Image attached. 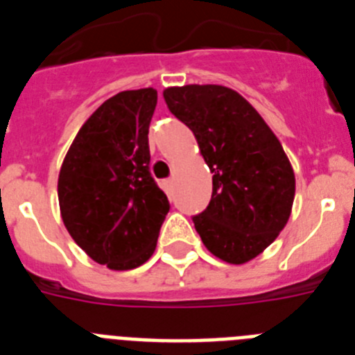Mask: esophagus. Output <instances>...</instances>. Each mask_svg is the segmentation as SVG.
<instances>
[{"label":"esophagus","mask_w":355,"mask_h":355,"mask_svg":"<svg viewBox=\"0 0 355 355\" xmlns=\"http://www.w3.org/2000/svg\"><path fill=\"white\" fill-rule=\"evenodd\" d=\"M162 184H163V188H165V192L172 193V190H174V180H172V178H168V180H163Z\"/></svg>","instance_id":"34e87169"}]
</instances>
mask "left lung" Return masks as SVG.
I'll use <instances>...</instances> for the list:
<instances>
[{
	"instance_id": "8db88e82",
	"label": "left lung",
	"mask_w": 355,
	"mask_h": 355,
	"mask_svg": "<svg viewBox=\"0 0 355 355\" xmlns=\"http://www.w3.org/2000/svg\"><path fill=\"white\" fill-rule=\"evenodd\" d=\"M213 172L208 208L192 218L206 249L243 265L279 236L290 218L295 174L283 146L245 97L222 85L163 90Z\"/></svg>"
}]
</instances>
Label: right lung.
I'll list each match as a JSON object with an SVG mask.
<instances>
[{"instance_id":"add662e5","label":"right lung","mask_w":355,"mask_h":355,"mask_svg":"<svg viewBox=\"0 0 355 355\" xmlns=\"http://www.w3.org/2000/svg\"><path fill=\"white\" fill-rule=\"evenodd\" d=\"M156 101L150 87L106 99L78 131L58 175L69 234L110 270H131L153 256L171 208L149 172Z\"/></svg>"}]
</instances>
